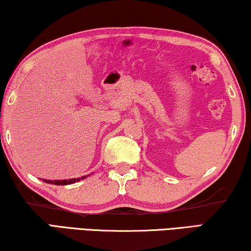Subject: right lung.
I'll list each match as a JSON object with an SVG mask.
<instances>
[{"mask_svg": "<svg viewBox=\"0 0 251 251\" xmlns=\"http://www.w3.org/2000/svg\"><path fill=\"white\" fill-rule=\"evenodd\" d=\"M86 178V176H83L82 179ZM45 182H49V184H54V185H70V184H74V182L80 180L79 178H73V179H69V180H46L43 179Z\"/></svg>", "mask_w": 251, "mask_h": 251, "instance_id": "1", "label": "right lung"}]
</instances>
